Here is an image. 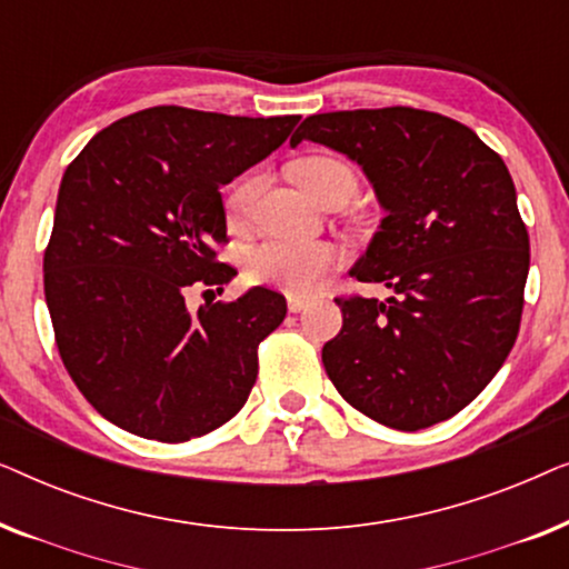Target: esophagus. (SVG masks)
Returning <instances> with one entry per match:
<instances>
[{"label": "esophagus", "mask_w": 569, "mask_h": 569, "mask_svg": "<svg viewBox=\"0 0 569 569\" xmlns=\"http://www.w3.org/2000/svg\"><path fill=\"white\" fill-rule=\"evenodd\" d=\"M308 302H310L308 295H295V292L287 295V308H290V313H300V310H306Z\"/></svg>", "instance_id": "34e87169"}]
</instances>
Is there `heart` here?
I'll return each mask as SVG.
<instances>
[{
  "label": "heart",
  "instance_id": "b5f03b06",
  "mask_svg": "<svg viewBox=\"0 0 569 569\" xmlns=\"http://www.w3.org/2000/svg\"><path fill=\"white\" fill-rule=\"evenodd\" d=\"M292 178L318 204L352 199L357 176L345 160L333 154H310L292 166ZM261 191L259 176H246L224 197V214L230 228H240L251 217L253 201ZM337 263V251L329 243H292V240H263L246 251V277L259 284H277L290 292H310Z\"/></svg>",
  "mask_w": 569,
  "mask_h": 569
}]
</instances>
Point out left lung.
Returning a JSON list of instances; mask_svg holds the SVG:
<instances>
[{
  "label": "left lung",
  "mask_w": 569,
  "mask_h": 569,
  "mask_svg": "<svg viewBox=\"0 0 569 569\" xmlns=\"http://www.w3.org/2000/svg\"><path fill=\"white\" fill-rule=\"evenodd\" d=\"M302 139L362 168L386 217L349 274L391 298L337 300L323 345L337 391L376 422L425 430L458 415L508 360L523 313L528 232L500 154L417 108L308 116Z\"/></svg>",
  "instance_id": "1"
}]
</instances>
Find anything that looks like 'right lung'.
<instances>
[{
    "label": "right lung",
    "mask_w": 569,
    "mask_h": 569,
    "mask_svg": "<svg viewBox=\"0 0 569 569\" xmlns=\"http://www.w3.org/2000/svg\"><path fill=\"white\" fill-rule=\"evenodd\" d=\"M298 121L154 106L98 131L64 170L43 256L46 306L64 368L108 422L183 442L246 403L256 349L284 321V298L251 287L191 313L186 290H220L238 274L214 253L228 240L220 189Z\"/></svg>",
    "instance_id": "right-lung-1"
}]
</instances>
